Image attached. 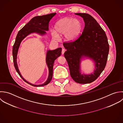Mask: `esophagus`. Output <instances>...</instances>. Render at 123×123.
Returning <instances> with one entry per match:
<instances>
[{"label":"esophagus","mask_w":123,"mask_h":123,"mask_svg":"<svg viewBox=\"0 0 123 123\" xmlns=\"http://www.w3.org/2000/svg\"><path fill=\"white\" fill-rule=\"evenodd\" d=\"M65 49H62V54H64V53H65Z\"/></svg>","instance_id":"obj_1"}]
</instances>
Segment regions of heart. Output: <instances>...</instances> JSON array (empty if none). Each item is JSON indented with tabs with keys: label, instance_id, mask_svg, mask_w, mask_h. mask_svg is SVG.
<instances>
[{
	"label": "heart",
	"instance_id": "obj_1",
	"mask_svg": "<svg viewBox=\"0 0 123 123\" xmlns=\"http://www.w3.org/2000/svg\"><path fill=\"white\" fill-rule=\"evenodd\" d=\"M82 29L80 21L70 17H65L59 20L55 24V30H51L52 36L58 39L59 36L64 35L65 39L68 42L76 40L80 35Z\"/></svg>",
	"mask_w": 123,
	"mask_h": 123
}]
</instances>
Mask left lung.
<instances>
[{
  "mask_svg": "<svg viewBox=\"0 0 123 123\" xmlns=\"http://www.w3.org/2000/svg\"><path fill=\"white\" fill-rule=\"evenodd\" d=\"M76 15L83 18L85 27L80 36L75 41L63 43L67 51L64 53L72 79L80 84L90 83L95 80L104 70L109 51L107 37L97 21L87 13ZM91 58L95 63L93 74H81L80 65L82 57Z\"/></svg>",
  "mask_w": 123,
  "mask_h": 123,
  "instance_id": "left-lung-1",
  "label": "left lung"
}]
</instances>
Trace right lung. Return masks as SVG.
<instances>
[{"mask_svg":"<svg viewBox=\"0 0 123 123\" xmlns=\"http://www.w3.org/2000/svg\"><path fill=\"white\" fill-rule=\"evenodd\" d=\"M55 14L56 13H54L43 16H36L32 18L28 23H27L19 31L17 35L16 40L13 46V59L14 65L16 70L24 81L34 87L43 86L46 85L50 83L53 77V66L54 61L58 57L60 56L61 54L62 48L60 47L54 50H48L47 51L46 62L49 69L48 77L47 80L43 84L38 85H33L31 83H29L25 80H24V78L22 77L18 70L17 62V57L18 50L22 40L29 34L34 32L38 33L40 35L45 34L46 33L45 31H47L49 30V23L50 20Z\"/></svg>","mask_w":123,"mask_h":123,"instance_id":"1","label":"right lung"}]
</instances>
